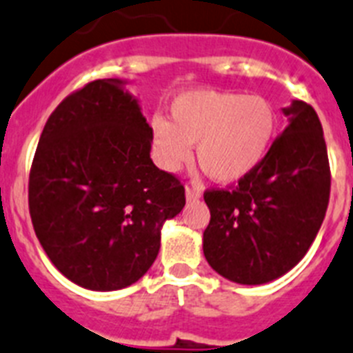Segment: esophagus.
<instances>
[{"instance_id":"34e87169","label":"esophagus","mask_w":353,"mask_h":353,"mask_svg":"<svg viewBox=\"0 0 353 353\" xmlns=\"http://www.w3.org/2000/svg\"><path fill=\"white\" fill-rule=\"evenodd\" d=\"M201 198V191L196 188H185V200L198 201Z\"/></svg>"}]
</instances>
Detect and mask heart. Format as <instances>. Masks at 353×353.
I'll use <instances>...</instances> for the list:
<instances>
[{
    "label": "heart",
    "mask_w": 353,
    "mask_h": 353,
    "mask_svg": "<svg viewBox=\"0 0 353 353\" xmlns=\"http://www.w3.org/2000/svg\"><path fill=\"white\" fill-rule=\"evenodd\" d=\"M171 121H153V150L162 170L179 171L192 157L210 179L234 183L263 164L276 135V112L263 96L216 89L180 92Z\"/></svg>",
    "instance_id": "heart-1"
}]
</instances>
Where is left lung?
Instances as JSON below:
<instances>
[{
	"label": "left lung",
	"instance_id": "obj_1",
	"mask_svg": "<svg viewBox=\"0 0 353 353\" xmlns=\"http://www.w3.org/2000/svg\"><path fill=\"white\" fill-rule=\"evenodd\" d=\"M282 112L288 126L263 164L234 189L203 194L210 210L203 255L236 284H268L293 270L327 212L330 170L318 114L300 99Z\"/></svg>",
	"mask_w": 353,
	"mask_h": 353
}]
</instances>
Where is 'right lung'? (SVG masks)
I'll return each mask as SVG.
<instances>
[{
  "mask_svg": "<svg viewBox=\"0 0 353 353\" xmlns=\"http://www.w3.org/2000/svg\"><path fill=\"white\" fill-rule=\"evenodd\" d=\"M126 80L87 83L53 110L28 185L30 216L53 266L90 291L135 284L161 230L185 205L183 185L153 164V130Z\"/></svg>",
  "mask_w": 353,
  "mask_h": 353,
  "instance_id": "obj_1",
  "label": "right lung"
}]
</instances>
